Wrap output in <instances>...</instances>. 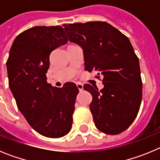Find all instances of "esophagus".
<instances>
[{
	"label": "esophagus",
	"mask_w": 160,
	"mask_h": 160,
	"mask_svg": "<svg viewBox=\"0 0 160 160\" xmlns=\"http://www.w3.org/2000/svg\"><path fill=\"white\" fill-rule=\"evenodd\" d=\"M77 87L79 90V91H82L83 90V85L82 83H77Z\"/></svg>",
	"instance_id": "1"
}]
</instances>
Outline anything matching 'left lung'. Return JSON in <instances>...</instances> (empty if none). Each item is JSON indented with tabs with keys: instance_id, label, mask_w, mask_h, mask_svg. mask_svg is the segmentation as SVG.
I'll return each instance as SVG.
<instances>
[{
	"instance_id": "8db88e82",
	"label": "left lung",
	"mask_w": 160,
	"mask_h": 160,
	"mask_svg": "<svg viewBox=\"0 0 160 160\" xmlns=\"http://www.w3.org/2000/svg\"><path fill=\"white\" fill-rule=\"evenodd\" d=\"M69 40L82 49L85 70L102 77L103 88H83L92 95L90 109L96 128L107 135L128 129L142 100L138 58L128 37L107 22L63 25Z\"/></svg>"
}]
</instances>
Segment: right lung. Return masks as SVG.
Instances as JSON below:
<instances>
[{"label":"right lung","instance_id":"add662e5","mask_svg":"<svg viewBox=\"0 0 160 160\" xmlns=\"http://www.w3.org/2000/svg\"><path fill=\"white\" fill-rule=\"evenodd\" d=\"M68 42L62 26H35L12 42L6 66L17 106L37 132L49 138L67 135L72 128L77 86L57 88L46 82L49 55Z\"/></svg>","mask_w":160,"mask_h":160}]
</instances>
